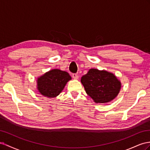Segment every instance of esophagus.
Listing matches in <instances>:
<instances>
[{"mask_svg": "<svg viewBox=\"0 0 150 150\" xmlns=\"http://www.w3.org/2000/svg\"><path fill=\"white\" fill-rule=\"evenodd\" d=\"M72 77L74 78V79H78L79 77V76L77 74H72Z\"/></svg>", "mask_w": 150, "mask_h": 150, "instance_id": "34e87169", "label": "esophagus"}]
</instances>
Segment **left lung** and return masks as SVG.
I'll list each match as a JSON object with an SVG mask.
<instances>
[{
    "mask_svg": "<svg viewBox=\"0 0 150 150\" xmlns=\"http://www.w3.org/2000/svg\"><path fill=\"white\" fill-rule=\"evenodd\" d=\"M87 95L96 103H106L116 97L121 82L112 73L92 68L81 78Z\"/></svg>",
    "mask_w": 150,
    "mask_h": 150,
    "instance_id": "obj_1",
    "label": "left lung"
}]
</instances>
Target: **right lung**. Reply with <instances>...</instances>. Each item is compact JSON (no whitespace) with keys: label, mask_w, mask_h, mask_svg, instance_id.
<instances>
[{"label":"right lung","mask_w":150,"mask_h":150,"mask_svg":"<svg viewBox=\"0 0 150 150\" xmlns=\"http://www.w3.org/2000/svg\"><path fill=\"white\" fill-rule=\"evenodd\" d=\"M71 79L68 73L65 71L51 70L38 79V89L43 96L53 98L60 93Z\"/></svg>","instance_id":"right-lung-1"}]
</instances>
